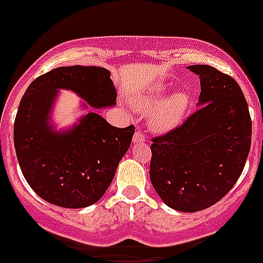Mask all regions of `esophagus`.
<instances>
[{"label":"esophagus","instance_id":"obj_1","mask_svg":"<svg viewBox=\"0 0 263 263\" xmlns=\"http://www.w3.org/2000/svg\"><path fill=\"white\" fill-rule=\"evenodd\" d=\"M146 141V136L143 132H141V130H137L136 133H134V137H133V142L134 143H141V142H145Z\"/></svg>","mask_w":263,"mask_h":263}]
</instances>
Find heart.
I'll return each instance as SVG.
<instances>
[{"label":"heart","mask_w":263,"mask_h":263,"mask_svg":"<svg viewBox=\"0 0 263 263\" xmlns=\"http://www.w3.org/2000/svg\"><path fill=\"white\" fill-rule=\"evenodd\" d=\"M163 99L164 90H158V92L145 97L141 103L145 110H153L161 105L153 113L152 117L153 129L158 130V132H167V130L175 127L180 122L188 106V99L184 93L173 95L162 104Z\"/></svg>","instance_id":"b5f03b06"}]
</instances>
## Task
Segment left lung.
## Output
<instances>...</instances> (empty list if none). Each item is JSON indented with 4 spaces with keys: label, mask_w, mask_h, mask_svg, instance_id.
<instances>
[{
    "label": "left lung",
    "mask_w": 263,
    "mask_h": 263,
    "mask_svg": "<svg viewBox=\"0 0 263 263\" xmlns=\"http://www.w3.org/2000/svg\"><path fill=\"white\" fill-rule=\"evenodd\" d=\"M188 69L200 79L199 108L152 138L150 180L167 205L197 212L221 200L240 178L252 143V118L232 76L206 64Z\"/></svg>",
    "instance_id": "8db88e82"
}]
</instances>
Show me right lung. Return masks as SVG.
Instances as JSON below:
<instances>
[{"mask_svg": "<svg viewBox=\"0 0 263 263\" xmlns=\"http://www.w3.org/2000/svg\"><path fill=\"white\" fill-rule=\"evenodd\" d=\"M59 88L75 90L93 108L113 105L117 97L103 67L52 69L32 81L21 99L14 146L21 171L38 196L63 208H84L105 194L136 127L111 126L90 111L68 133H53L48 111Z\"/></svg>", "mask_w": 263, "mask_h": 263, "instance_id": "right-lung-1", "label": "right lung"}]
</instances>
